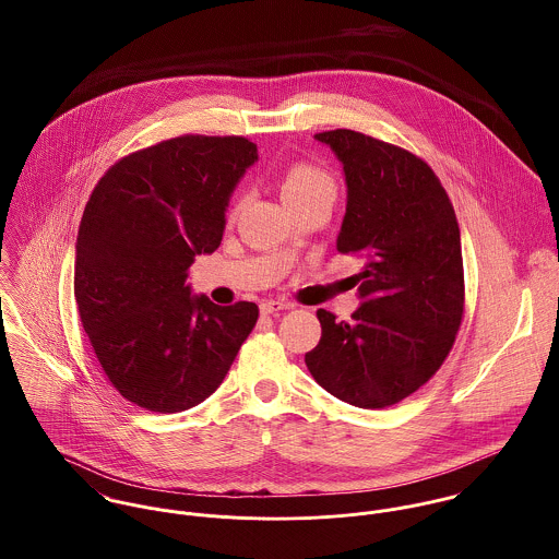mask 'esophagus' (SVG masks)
Returning <instances> with one entry per match:
<instances>
[{"label":"esophagus","instance_id":"esophagus-1","mask_svg":"<svg viewBox=\"0 0 559 559\" xmlns=\"http://www.w3.org/2000/svg\"><path fill=\"white\" fill-rule=\"evenodd\" d=\"M295 306L288 304V301H277V299H271V301H264L260 306V314L269 317V314H275V312H282V310H293Z\"/></svg>","mask_w":559,"mask_h":559}]
</instances>
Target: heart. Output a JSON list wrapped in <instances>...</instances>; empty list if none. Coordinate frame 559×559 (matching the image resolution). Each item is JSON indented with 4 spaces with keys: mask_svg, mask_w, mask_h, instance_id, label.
Masks as SVG:
<instances>
[{
    "mask_svg": "<svg viewBox=\"0 0 559 559\" xmlns=\"http://www.w3.org/2000/svg\"><path fill=\"white\" fill-rule=\"evenodd\" d=\"M282 195L288 206H295L308 200H326L333 204L337 195V187L329 171L310 163H295L282 176ZM242 204H245V198L240 195L233 206V215L239 213Z\"/></svg>",
    "mask_w": 559,
    "mask_h": 559,
    "instance_id": "heart-1",
    "label": "heart"
}]
</instances>
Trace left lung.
<instances>
[{
	"label": "left lung",
	"mask_w": 559,
	"mask_h": 559,
	"mask_svg": "<svg viewBox=\"0 0 559 559\" xmlns=\"http://www.w3.org/2000/svg\"><path fill=\"white\" fill-rule=\"evenodd\" d=\"M314 140L344 171L337 251L364 266L353 320L319 310L322 335L306 364L335 399L383 408L419 390L454 344L465 304L459 222L439 178L415 155L348 129Z\"/></svg>",
	"instance_id": "obj_1"
}]
</instances>
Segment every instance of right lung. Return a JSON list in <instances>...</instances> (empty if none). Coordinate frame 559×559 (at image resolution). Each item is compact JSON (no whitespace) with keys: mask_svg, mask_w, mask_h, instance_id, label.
<instances>
[{"mask_svg":"<svg viewBox=\"0 0 559 559\" xmlns=\"http://www.w3.org/2000/svg\"><path fill=\"white\" fill-rule=\"evenodd\" d=\"M258 148L245 138L185 135L118 160L94 187L78 235L81 324L111 385L138 406L176 413L226 379L258 306H215L187 284L213 253Z\"/></svg>","mask_w":559,"mask_h":559,"instance_id":"add662e5","label":"right lung"}]
</instances>
